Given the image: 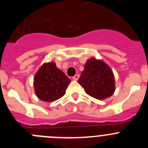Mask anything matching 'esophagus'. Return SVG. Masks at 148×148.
I'll list each match as a JSON object with an SVG mask.
<instances>
[{"instance_id": "34e87169", "label": "esophagus", "mask_w": 148, "mask_h": 148, "mask_svg": "<svg viewBox=\"0 0 148 148\" xmlns=\"http://www.w3.org/2000/svg\"><path fill=\"white\" fill-rule=\"evenodd\" d=\"M78 78H79V75H75V76H73V79L74 81H77L78 79Z\"/></svg>"}]
</instances>
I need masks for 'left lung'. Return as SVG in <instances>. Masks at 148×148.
I'll list each match as a JSON object with an SVG mask.
<instances>
[{"mask_svg":"<svg viewBox=\"0 0 148 148\" xmlns=\"http://www.w3.org/2000/svg\"><path fill=\"white\" fill-rule=\"evenodd\" d=\"M86 93L99 100L110 97L115 92V78L111 68L105 62L94 57L84 64L78 80Z\"/></svg>","mask_w":148,"mask_h":148,"instance_id":"8db88e82","label":"left lung"}]
</instances>
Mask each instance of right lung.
Returning <instances> with one entry per match:
<instances>
[{"label":"right lung","instance_id":"add662e5","mask_svg":"<svg viewBox=\"0 0 148 148\" xmlns=\"http://www.w3.org/2000/svg\"><path fill=\"white\" fill-rule=\"evenodd\" d=\"M70 82L56 63H44L34 76L35 95L43 101H54L64 95Z\"/></svg>","mask_w":148,"mask_h":148}]
</instances>
